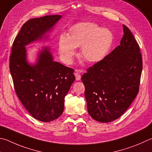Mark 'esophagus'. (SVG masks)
Here are the masks:
<instances>
[{
  "mask_svg": "<svg viewBox=\"0 0 152 152\" xmlns=\"http://www.w3.org/2000/svg\"><path fill=\"white\" fill-rule=\"evenodd\" d=\"M74 76H75V77H76V80H80L81 79V76L79 73V70H75V72H74Z\"/></svg>",
  "mask_w": 152,
  "mask_h": 152,
  "instance_id": "1",
  "label": "esophagus"
}]
</instances>
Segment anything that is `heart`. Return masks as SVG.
Returning <instances> with one entry per match:
<instances>
[{
    "label": "heart",
    "instance_id": "b5f03b06",
    "mask_svg": "<svg viewBox=\"0 0 152 152\" xmlns=\"http://www.w3.org/2000/svg\"><path fill=\"white\" fill-rule=\"evenodd\" d=\"M113 40L110 30L92 23H81L72 27L68 36H60L58 50L62 59L70 63L76 53V48L81 46L82 58L88 62L96 63L108 53Z\"/></svg>",
    "mask_w": 152,
    "mask_h": 152
}]
</instances>
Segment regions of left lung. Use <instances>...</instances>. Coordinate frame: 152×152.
Here are the masks:
<instances>
[{
    "mask_svg": "<svg viewBox=\"0 0 152 152\" xmlns=\"http://www.w3.org/2000/svg\"><path fill=\"white\" fill-rule=\"evenodd\" d=\"M120 45L82 76L89 115L107 123L125 112L139 92L142 71L140 46L130 30L123 24Z\"/></svg>",
    "mask_w": 152,
    "mask_h": 152,
    "instance_id": "8db88e82",
    "label": "left lung"
}]
</instances>
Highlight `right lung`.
Here are the masks:
<instances>
[{
	"mask_svg": "<svg viewBox=\"0 0 152 152\" xmlns=\"http://www.w3.org/2000/svg\"><path fill=\"white\" fill-rule=\"evenodd\" d=\"M62 16L30 19L21 27L12 44L10 72L16 95L32 117L41 122L57 119L64 111V97L75 80L74 70L53 60L44 47L35 64L26 60L25 46L41 40Z\"/></svg>",
	"mask_w": 152,
	"mask_h": 152,
	"instance_id": "obj_1",
	"label": "right lung"
}]
</instances>
